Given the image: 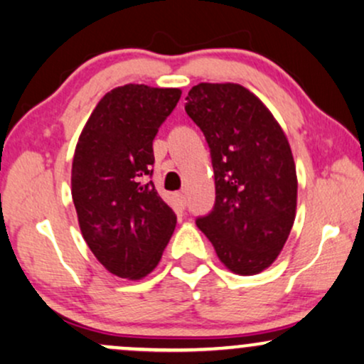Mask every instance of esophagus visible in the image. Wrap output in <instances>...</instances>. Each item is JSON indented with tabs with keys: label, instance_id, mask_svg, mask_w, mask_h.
Returning a JSON list of instances; mask_svg holds the SVG:
<instances>
[{
	"label": "esophagus",
	"instance_id": "1",
	"mask_svg": "<svg viewBox=\"0 0 364 364\" xmlns=\"http://www.w3.org/2000/svg\"><path fill=\"white\" fill-rule=\"evenodd\" d=\"M174 200H176V203L181 208H185V205H186V200H185V193H181V191H179V193H174Z\"/></svg>",
	"mask_w": 364,
	"mask_h": 364
}]
</instances>
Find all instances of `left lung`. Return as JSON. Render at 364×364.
<instances>
[{
  "mask_svg": "<svg viewBox=\"0 0 364 364\" xmlns=\"http://www.w3.org/2000/svg\"><path fill=\"white\" fill-rule=\"evenodd\" d=\"M185 111L205 135L215 178L214 208L196 225L231 272H262L294 224L298 178L289 141L272 112L237 83H198Z\"/></svg>",
  "mask_w": 364,
  "mask_h": 364,
  "instance_id": "obj_1",
  "label": "left lung"
}]
</instances>
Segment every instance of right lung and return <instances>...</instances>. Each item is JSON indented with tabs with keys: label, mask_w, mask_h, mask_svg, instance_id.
Segmentation results:
<instances>
[{
	"label": "right lung",
	"mask_w": 364,
	"mask_h": 364,
	"mask_svg": "<svg viewBox=\"0 0 364 364\" xmlns=\"http://www.w3.org/2000/svg\"><path fill=\"white\" fill-rule=\"evenodd\" d=\"M179 97V89L116 87L92 111L75 149L72 196L83 240L118 277L152 272L176 228L149 178L152 141Z\"/></svg>",
	"instance_id": "add662e5"
}]
</instances>
